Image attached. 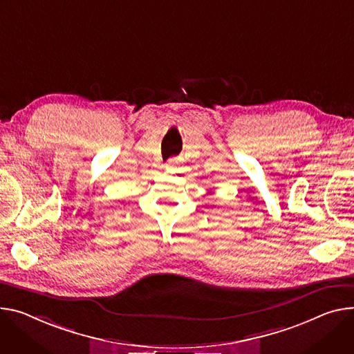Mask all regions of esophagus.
Masks as SVG:
<instances>
[{"label":"esophagus","mask_w":354,"mask_h":354,"mask_svg":"<svg viewBox=\"0 0 354 354\" xmlns=\"http://www.w3.org/2000/svg\"><path fill=\"white\" fill-rule=\"evenodd\" d=\"M167 168H172V162H171V160L167 164Z\"/></svg>","instance_id":"34e87169"}]
</instances>
